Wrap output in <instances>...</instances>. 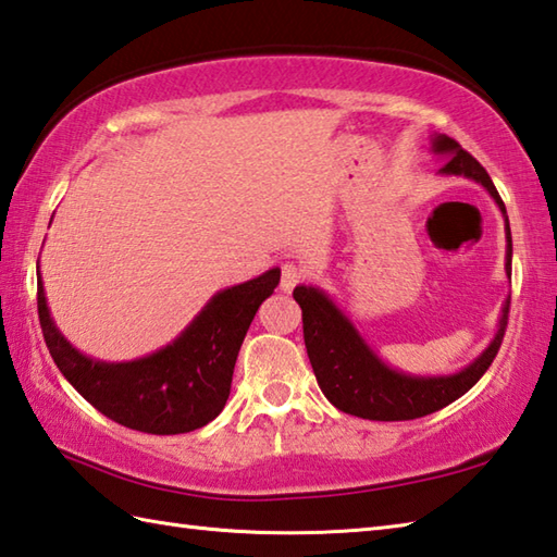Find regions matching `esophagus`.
<instances>
[{"label":"esophagus","instance_id":"esophagus-1","mask_svg":"<svg viewBox=\"0 0 557 557\" xmlns=\"http://www.w3.org/2000/svg\"><path fill=\"white\" fill-rule=\"evenodd\" d=\"M307 277V270L295 265V262H287V265H282V280H280V289L282 292H292L295 289L299 282H305Z\"/></svg>","mask_w":557,"mask_h":557}]
</instances>
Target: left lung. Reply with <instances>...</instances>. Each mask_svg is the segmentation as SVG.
<instances>
[{
	"mask_svg": "<svg viewBox=\"0 0 557 557\" xmlns=\"http://www.w3.org/2000/svg\"><path fill=\"white\" fill-rule=\"evenodd\" d=\"M431 148L433 153L448 160L441 168L443 175H465L480 182L499 205L504 221H507V265L504 268H507V275L511 277V228L507 207H504L487 170L468 150H462L458 140L446 134L433 136ZM295 299L301 307L305 346L321 392L326 394V399L336 409L370 421L419 419L462 397L487 372L492 360L497 358L504 331H507L511 305V299L504 301L497 333H494L490 346L482 350V356L472 360L468 368L455 372V375L417 377L384 366L368 343L362 341L346 313L333 305L326 292L299 285L295 287Z\"/></svg>",
	"mask_w": 557,
	"mask_h": 557,
	"instance_id": "8db88e82",
	"label": "left lung"
}]
</instances>
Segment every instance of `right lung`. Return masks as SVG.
<instances>
[{"instance_id": "obj_1", "label": "right lung", "mask_w": 557, "mask_h": 557, "mask_svg": "<svg viewBox=\"0 0 557 557\" xmlns=\"http://www.w3.org/2000/svg\"><path fill=\"white\" fill-rule=\"evenodd\" d=\"M277 285L280 268H272L216 292L170 346L131 362H102L70 346L50 319L40 275L38 319L58 370L97 411L126 429L175 436L207 426L224 409L240 343Z\"/></svg>"}]
</instances>
